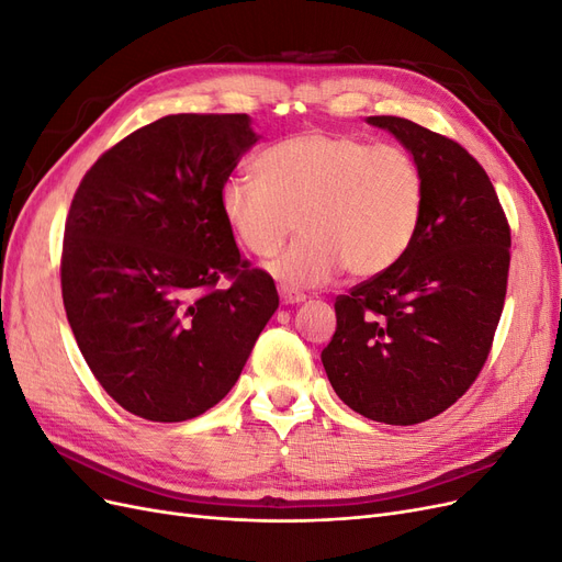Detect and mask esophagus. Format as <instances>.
Segmentation results:
<instances>
[{
    "instance_id": "1",
    "label": "esophagus",
    "mask_w": 562,
    "mask_h": 562,
    "mask_svg": "<svg viewBox=\"0 0 562 562\" xmlns=\"http://www.w3.org/2000/svg\"><path fill=\"white\" fill-rule=\"evenodd\" d=\"M281 302L285 304V307H293V304H302L304 300H307V295L302 293H293V291H285V288H281Z\"/></svg>"
}]
</instances>
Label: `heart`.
Listing matches in <instances>:
<instances>
[{"instance_id":"b5f03b06","label":"heart","mask_w":562,"mask_h":562,"mask_svg":"<svg viewBox=\"0 0 562 562\" xmlns=\"http://www.w3.org/2000/svg\"><path fill=\"white\" fill-rule=\"evenodd\" d=\"M255 178L217 192L227 229L252 258L267 260L297 227L300 239L271 265L285 288H314L345 267L372 279L413 246L427 182L411 151L356 135L302 133L265 149Z\"/></svg>"}]
</instances>
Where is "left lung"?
<instances>
[{
	"instance_id": "1",
	"label": "left lung",
	"mask_w": 562,
	"mask_h": 562,
	"mask_svg": "<svg viewBox=\"0 0 562 562\" xmlns=\"http://www.w3.org/2000/svg\"><path fill=\"white\" fill-rule=\"evenodd\" d=\"M411 151L427 182L413 246L335 302L323 368L353 413L411 427L479 378L504 310L512 232L483 166L450 138L401 116H368Z\"/></svg>"
}]
</instances>
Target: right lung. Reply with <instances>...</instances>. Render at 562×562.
Wrapping results in <instances>:
<instances>
[{
	"instance_id": "1",
	"label": "right lung",
	"mask_w": 562,
	"mask_h": 562,
	"mask_svg": "<svg viewBox=\"0 0 562 562\" xmlns=\"http://www.w3.org/2000/svg\"><path fill=\"white\" fill-rule=\"evenodd\" d=\"M262 135L248 114H168L83 176L60 283L83 361L124 411L184 422L223 401L279 307L250 269L217 192ZM232 278L229 289H217Z\"/></svg>"
}]
</instances>
